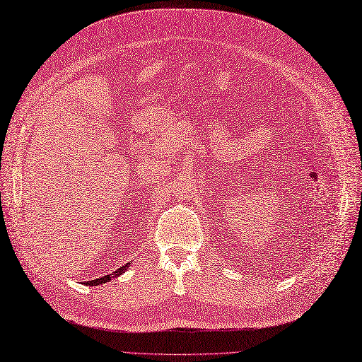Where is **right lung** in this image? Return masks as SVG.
I'll use <instances>...</instances> for the list:
<instances>
[{
    "label": "right lung",
    "mask_w": 362,
    "mask_h": 362,
    "mask_svg": "<svg viewBox=\"0 0 362 362\" xmlns=\"http://www.w3.org/2000/svg\"><path fill=\"white\" fill-rule=\"evenodd\" d=\"M129 266H130V261H129L127 264H124V266H122V267H119V269H117L115 272H112L110 275L101 276V278H98V279H92V281H89V283H84V284H86V286H100V284H104V283H109V281H110L113 276H119L121 273H124V272L129 269Z\"/></svg>",
    "instance_id": "obj_1"
}]
</instances>
